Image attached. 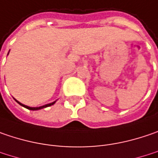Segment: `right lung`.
Instances as JSON below:
<instances>
[{
	"instance_id": "1",
	"label": "right lung",
	"mask_w": 158,
	"mask_h": 158,
	"mask_svg": "<svg viewBox=\"0 0 158 158\" xmlns=\"http://www.w3.org/2000/svg\"><path fill=\"white\" fill-rule=\"evenodd\" d=\"M17 101V100H16ZM18 102V101H17ZM20 106H22L26 107L27 109H28V110H39V109H43V108H44V107H48V106H52L55 102H52L51 104H47V105H45V106H40V107H29V106H24L23 104H21V103H19V102H18Z\"/></svg>"
}]
</instances>
